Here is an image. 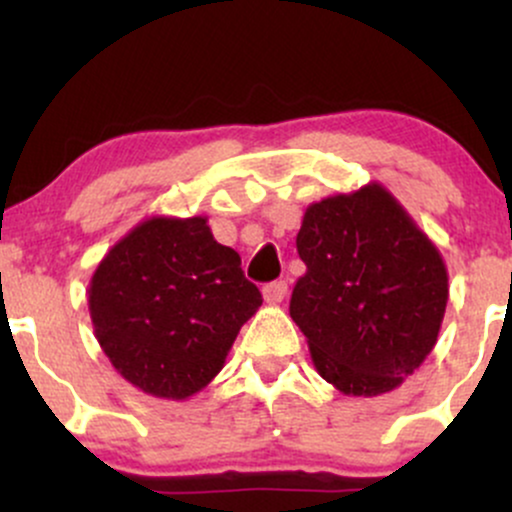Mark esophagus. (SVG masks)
I'll use <instances>...</instances> for the list:
<instances>
[{
  "label": "esophagus",
  "mask_w": 512,
  "mask_h": 512,
  "mask_svg": "<svg viewBox=\"0 0 512 512\" xmlns=\"http://www.w3.org/2000/svg\"><path fill=\"white\" fill-rule=\"evenodd\" d=\"M286 291H289V286H286V281H272V284H267L262 289V296L264 301H267L269 305H276L284 301Z\"/></svg>",
  "instance_id": "esophagus-1"
}]
</instances>
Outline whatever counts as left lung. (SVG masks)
<instances>
[{"instance_id": "1", "label": "left lung", "mask_w": 512, "mask_h": 512, "mask_svg": "<svg viewBox=\"0 0 512 512\" xmlns=\"http://www.w3.org/2000/svg\"><path fill=\"white\" fill-rule=\"evenodd\" d=\"M296 248L305 274L291 317L315 370L349 397L395 390L438 342L448 269L380 182L310 204Z\"/></svg>"}]
</instances>
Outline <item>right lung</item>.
Instances as JSON below:
<instances>
[{"mask_svg": "<svg viewBox=\"0 0 512 512\" xmlns=\"http://www.w3.org/2000/svg\"><path fill=\"white\" fill-rule=\"evenodd\" d=\"M262 293L240 255L216 243L207 216H151L120 238L88 284L103 354L127 383L187 399L219 375Z\"/></svg>", "mask_w": 512, "mask_h": 512, "instance_id": "obj_1", "label": "right lung"}]
</instances>
